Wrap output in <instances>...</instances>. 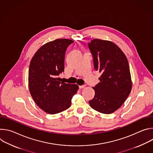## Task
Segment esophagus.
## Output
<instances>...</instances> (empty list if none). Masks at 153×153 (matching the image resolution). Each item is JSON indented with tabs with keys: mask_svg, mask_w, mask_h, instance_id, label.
I'll use <instances>...</instances> for the list:
<instances>
[{
	"mask_svg": "<svg viewBox=\"0 0 153 153\" xmlns=\"http://www.w3.org/2000/svg\"><path fill=\"white\" fill-rule=\"evenodd\" d=\"M85 86H86L85 85H80V86H79V88H80V89H82V88H84Z\"/></svg>",
	"mask_w": 153,
	"mask_h": 153,
	"instance_id": "obj_1",
	"label": "esophagus"
}]
</instances>
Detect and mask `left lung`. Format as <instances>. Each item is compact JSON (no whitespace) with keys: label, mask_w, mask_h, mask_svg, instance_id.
Segmentation results:
<instances>
[{"label":"left lung","mask_w":153,"mask_h":153,"mask_svg":"<svg viewBox=\"0 0 153 153\" xmlns=\"http://www.w3.org/2000/svg\"><path fill=\"white\" fill-rule=\"evenodd\" d=\"M88 47L93 57L94 67L102 73L100 82L93 89L90 106L98 112L111 114L125 102L132 88L128 61L120 48L112 42L91 40Z\"/></svg>","instance_id":"left-lung-1"}]
</instances>
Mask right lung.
<instances>
[{"label": "right lung", "mask_w": 153, "mask_h": 153, "mask_svg": "<svg viewBox=\"0 0 153 153\" xmlns=\"http://www.w3.org/2000/svg\"><path fill=\"white\" fill-rule=\"evenodd\" d=\"M74 41L59 39L41 47L33 57L28 72V86L36 103L47 113L54 114L70 107L79 86L61 82L65 52Z\"/></svg>", "instance_id": "obj_1"}]
</instances>
